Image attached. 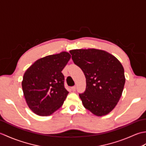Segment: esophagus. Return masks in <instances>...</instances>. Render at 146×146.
I'll return each mask as SVG.
<instances>
[{"label": "esophagus", "mask_w": 146, "mask_h": 146, "mask_svg": "<svg viewBox=\"0 0 146 146\" xmlns=\"http://www.w3.org/2000/svg\"><path fill=\"white\" fill-rule=\"evenodd\" d=\"M71 90H72L73 92H75V90H76V86H72V87H71Z\"/></svg>", "instance_id": "esophagus-1"}]
</instances>
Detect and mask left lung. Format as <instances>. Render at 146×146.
I'll return each mask as SVG.
<instances>
[{
  "label": "left lung",
  "instance_id": "obj_1",
  "mask_svg": "<svg viewBox=\"0 0 146 146\" xmlns=\"http://www.w3.org/2000/svg\"><path fill=\"white\" fill-rule=\"evenodd\" d=\"M70 52L86 78L85 91L79 94L83 106L97 116L109 113L119 102L124 87L122 64L113 55L100 49H73Z\"/></svg>",
  "mask_w": 146,
  "mask_h": 146
}]
</instances>
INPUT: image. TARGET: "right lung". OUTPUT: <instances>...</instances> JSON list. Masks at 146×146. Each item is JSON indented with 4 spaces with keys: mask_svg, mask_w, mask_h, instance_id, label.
Returning a JSON list of instances; mask_svg holds the SVG:
<instances>
[{
    "mask_svg": "<svg viewBox=\"0 0 146 146\" xmlns=\"http://www.w3.org/2000/svg\"><path fill=\"white\" fill-rule=\"evenodd\" d=\"M71 58L68 52L49 55L35 61L24 73L22 88L26 103L34 113L50 115L63 104L68 92L61 73Z\"/></svg>",
    "mask_w": 146,
    "mask_h": 146,
    "instance_id": "1",
    "label": "right lung"
}]
</instances>
